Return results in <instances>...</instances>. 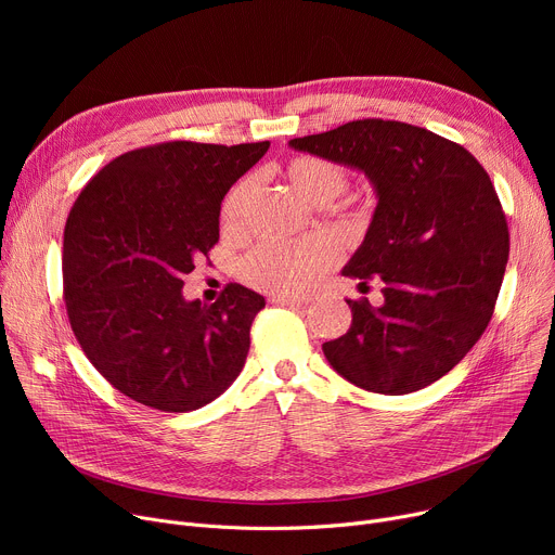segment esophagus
<instances>
[{
	"mask_svg": "<svg viewBox=\"0 0 555 555\" xmlns=\"http://www.w3.org/2000/svg\"><path fill=\"white\" fill-rule=\"evenodd\" d=\"M272 304H279V306H285V308H301L308 304V299L304 297H287V295H276L272 297Z\"/></svg>",
	"mask_w": 555,
	"mask_h": 555,
	"instance_id": "34e87169",
	"label": "esophagus"
}]
</instances>
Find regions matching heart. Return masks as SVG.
I'll list each match as a JSON object with an SVG mask.
<instances>
[{
    "mask_svg": "<svg viewBox=\"0 0 555 555\" xmlns=\"http://www.w3.org/2000/svg\"><path fill=\"white\" fill-rule=\"evenodd\" d=\"M287 180L306 199L326 204L346 189L348 172L337 162L299 155L287 164ZM251 191L254 180L245 178L222 199L220 222L227 233H238L245 227ZM333 262L335 245L322 236H308L293 243H260L243 258L241 274L249 285L266 293L293 295L306 289Z\"/></svg>",
    "mask_w": 555,
    "mask_h": 555,
    "instance_id": "obj_1",
    "label": "heart"
}]
</instances>
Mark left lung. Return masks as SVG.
<instances>
[{"instance_id": "left-lung-1", "label": "left lung", "mask_w": 555, "mask_h": 555, "mask_svg": "<svg viewBox=\"0 0 555 555\" xmlns=\"http://www.w3.org/2000/svg\"><path fill=\"white\" fill-rule=\"evenodd\" d=\"M362 170L377 193L344 276H377L383 306L346 299L353 324L326 341L360 389L402 396L452 371L483 335L508 262V224L483 166L463 145L402 121L360 119L289 141Z\"/></svg>"}]
</instances>
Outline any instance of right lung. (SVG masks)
Masks as SVG:
<instances>
[{"mask_svg":"<svg viewBox=\"0 0 555 555\" xmlns=\"http://www.w3.org/2000/svg\"><path fill=\"white\" fill-rule=\"evenodd\" d=\"M270 141H166L124 153L76 197L65 224L63 297L82 353L124 396L193 412L243 371L266 299L229 283L216 304L182 276L220 238V204Z\"/></svg>","mask_w":555,"mask_h":555,"instance_id":"add662e5","label":"right lung"}]
</instances>
